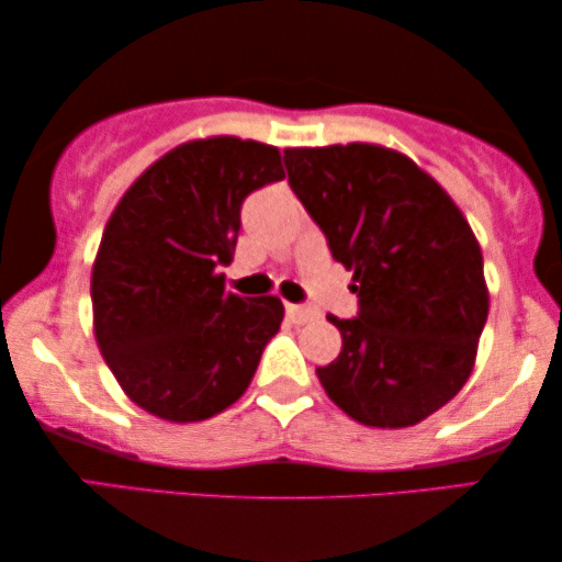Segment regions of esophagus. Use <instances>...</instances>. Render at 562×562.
<instances>
[{
  "instance_id": "obj_1",
  "label": "esophagus",
  "mask_w": 562,
  "mask_h": 562,
  "mask_svg": "<svg viewBox=\"0 0 562 562\" xmlns=\"http://www.w3.org/2000/svg\"><path fill=\"white\" fill-rule=\"evenodd\" d=\"M285 311H288V318L293 324H308V322H314V318L318 316L316 311L305 308V305H295V303H288Z\"/></svg>"
}]
</instances>
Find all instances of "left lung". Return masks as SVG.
Masks as SVG:
<instances>
[{"label":"left lung","mask_w":562,"mask_h":562,"mask_svg":"<svg viewBox=\"0 0 562 562\" xmlns=\"http://www.w3.org/2000/svg\"><path fill=\"white\" fill-rule=\"evenodd\" d=\"M288 181L352 272L358 318L329 322L342 350L316 368L352 420L409 428L470 379L490 293L477 238L415 160L371 142L288 147Z\"/></svg>","instance_id":"obj_1"}]
</instances>
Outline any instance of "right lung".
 <instances>
[{
	"mask_svg": "<svg viewBox=\"0 0 562 562\" xmlns=\"http://www.w3.org/2000/svg\"><path fill=\"white\" fill-rule=\"evenodd\" d=\"M285 179L280 150L231 137L189 139L119 199L92 261V329L124 394L168 423L236 404L280 329L277 295L225 290L244 199Z\"/></svg>",
	"mask_w": 562,
	"mask_h": 562,
	"instance_id": "obj_1",
	"label": "right lung"
}]
</instances>
